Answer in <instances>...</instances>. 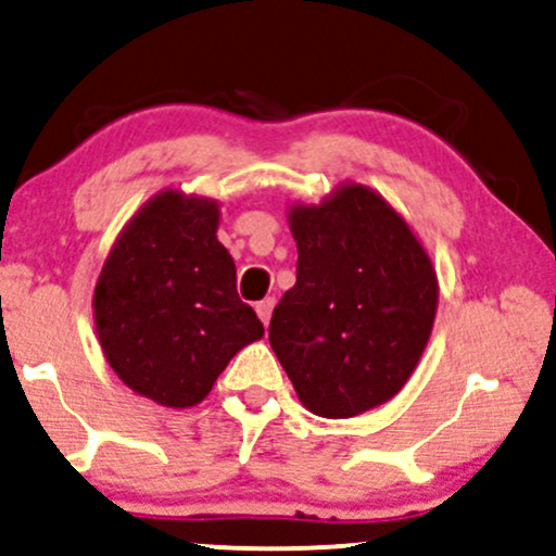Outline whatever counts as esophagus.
Segmentation results:
<instances>
[{"mask_svg": "<svg viewBox=\"0 0 556 556\" xmlns=\"http://www.w3.org/2000/svg\"><path fill=\"white\" fill-rule=\"evenodd\" d=\"M271 311H274V298L261 300V303L256 305V314H258L261 321H264V327H269V321H271Z\"/></svg>", "mask_w": 556, "mask_h": 556, "instance_id": "esophagus-1", "label": "esophagus"}]
</instances>
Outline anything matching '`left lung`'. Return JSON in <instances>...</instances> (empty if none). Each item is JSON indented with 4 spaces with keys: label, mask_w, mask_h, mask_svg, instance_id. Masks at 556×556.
<instances>
[{
    "label": "left lung",
    "mask_w": 556,
    "mask_h": 556,
    "mask_svg": "<svg viewBox=\"0 0 556 556\" xmlns=\"http://www.w3.org/2000/svg\"><path fill=\"white\" fill-rule=\"evenodd\" d=\"M287 222L298 279L271 314V350L314 416H361L416 371L437 318V269L410 225L361 182L292 203Z\"/></svg>",
    "instance_id": "8db88e82"
}]
</instances>
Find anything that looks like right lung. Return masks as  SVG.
Listing matches in <instances>:
<instances>
[{
  "label": "right lung",
  "mask_w": 556,
  "mask_h": 556,
  "mask_svg": "<svg viewBox=\"0 0 556 556\" xmlns=\"http://www.w3.org/2000/svg\"><path fill=\"white\" fill-rule=\"evenodd\" d=\"M219 203L159 190L114 240L93 290V321L112 371L164 407L206 400L227 363L264 337L235 290L216 240Z\"/></svg>",
  "instance_id": "1"
}]
</instances>
